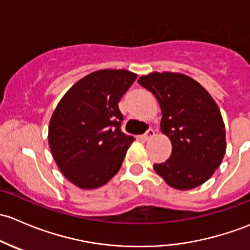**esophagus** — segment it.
Masks as SVG:
<instances>
[{"mask_svg": "<svg viewBox=\"0 0 250 250\" xmlns=\"http://www.w3.org/2000/svg\"><path fill=\"white\" fill-rule=\"evenodd\" d=\"M154 136H155V131H154L153 128H149V130L146 131V132L143 135V138L146 141H149V140H150V138H153Z\"/></svg>", "mask_w": 250, "mask_h": 250, "instance_id": "obj_1", "label": "esophagus"}]
</instances>
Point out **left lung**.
<instances>
[{"label":"left lung","mask_w":250,"mask_h":250,"mask_svg":"<svg viewBox=\"0 0 250 250\" xmlns=\"http://www.w3.org/2000/svg\"><path fill=\"white\" fill-rule=\"evenodd\" d=\"M138 83L160 104L161 131L172 143L171 156L154 164L155 172L174 189L203 184L225 155V125L219 107L201 84L185 74L153 72Z\"/></svg>","instance_id":"1"}]
</instances>
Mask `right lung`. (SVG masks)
<instances>
[{
    "instance_id": "add662e5",
    "label": "right lung",
    "mask_w": 250,
    "mask_h": 250,
    "mask_svg": "<svg viewBox=\"0 0 250 250\" xmlns=\"http://www.w3.org/2000/svg\"><path fill=\"white\" fill-rule=\"evenodd\" d=\"M136 78L126 69L92 72L66 92L51 115V154L63 176L81 189L106 184L135 141L122 131L118 104Z\"/></svg>"
}]
</instances>
